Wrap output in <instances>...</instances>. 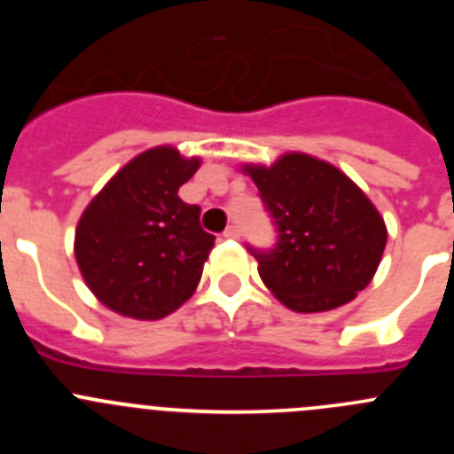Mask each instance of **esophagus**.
I'll return each instance as SVG.
<instances>
[{
    "instance_id": "34e87169",
    "label": "esophagus",
    "mask_w": 454,
    "mask_h": 454,
    "mask_svg": "<svg viewBox=\"0 0 454 454\" xmlns=\"http://www.w3.org/2000/svg\"><path fill=\"white\" fill-rule=\"evenodd\" d=\"M223 236H224V239H239L240 230H239V227H236V224H230V227L224 230Z\"/></svg>"
}]
</instances>
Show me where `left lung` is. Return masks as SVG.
Listing matches in <instances>:
<instances>
[{"instance_id":"1","label":"left lung","mask_w":454,"mask_h":454,"mask_svg":"<svg viewBox=\"0 0 454 454\" xmlns=\"http://www.w3.org/2000/svg\"><path fill=\"white\" fill-rule=\"evenodd\" d=\"M243 172L277 227L272 250L250 247L272 295L300 314L355 300L387 247V224L366 192L332 163L300 152Z\"/></svg>"}]
</instances>
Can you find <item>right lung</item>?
<instances>
[{
  "label": "right lung",
  "mask_w": 454,
  "mask_h": 454,
  "mask_svg": "<svg viewBox=\"0 0 454 454\" xmlns=\"http://www.w3.org/2000/svg\"><path fill=\"white\" fill-rule=\"evenodd\" d=\"M200 168L175 147L131 159L92 198L74 234L77 266L95 298L120 316L159 320L191 298L215 236L179 186Z\"/></svg>",
  "instance_id": "right-lung-1"
}]
</instances>
